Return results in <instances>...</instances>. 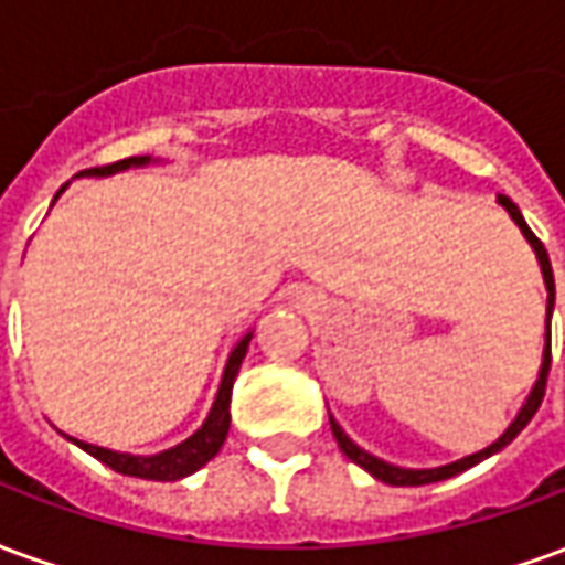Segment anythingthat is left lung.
Instances as JSON below:
<instances>
[{
  "label": "left lung",
  "mask_w": 565,
  "mask_h": 565,
  "mask_svg": "<svg viewBox=\"0 0 565 565\" xmlns=\"http://www.w3.org/2000/svg\"><path fill=\"white\" fill-rule=\"evenodd\" d=\"M499 205L509 211L511 221L521 226V233L526 235V242L533 245L535 257H539V266H542V275H545V287H547V342H545V354H542V369H539V379H535L533 391H530V396H526V403L521 405V412H518V417L511 420V426L502 433V436L490 445V448L478 450V454H469V457H462V460L457 462H448V466H438V469H403V466H393V462H384L379 460V457H372L369 450H363L360 445H354L351 438L344 436V429L339 424H335V417L330 415V426H332V436H335V441H339V448H342V454L348 457V460H354L356 466H363L372 478H379V481H384V484H393V487H420V484H433V481H445V478H454V475L466 472V469H472L475 462L487 460V457H493L497 450H502L509 441H514L518 438V433H521L523 426L533 420V415L539 412V405H542V399H545V384H547V369H551V311H554V271H551V259H547V250L545 245L535 238V233L526 226V221H523L521 209L511 202L509 196H499Z\"/></svg>",
  "instance_id": "8db88e82"
}]
</instances>
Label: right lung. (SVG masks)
Instances as JSON below:
<instances>
[{
    "mask_svg": "<svg viewBox=\"0 0 565 565\" xmlns=\"http://www.w3.org/2000/svg\"><path fill=\"white\" fill-rule=\"evenodd\" d=\"M150 162V157H129V160L111 162V166H96V169H87V174H115L124 172L129 166H145ZM66 186H60L63 193ZM56 193V199H60ZM254 332H247L242 342L235 344L233 354L226 360V369H223L221 391L214 396V405H211L205 424L199 426L193 436L174 445V448L162 450V454H153V457H136V454H117V450L99 448V445H87V441H78L72 438L81 450H87L90 457H96L105 466H111L115 472L129 475V478H145V481H178V478H186L196 469H202L205 462L221 450V445L226 441V433H230V399H233V384L238 369H242V360L247 354V342H250Z\"/></svg>",
    "mask_w": 565,
    "mask_h": 565,
    "instance_id": "obj_1",
    "label": "right lung"
}]
</instances>
